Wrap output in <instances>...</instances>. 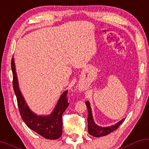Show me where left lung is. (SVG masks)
Returning a JSON list of instances; mask_svg holds the SVG:
<instances>
[{
	"label": "left lung",
	"mask_w": 149,
	"mask_h": 149,
	"mask_svg": "<svg viewBox=\"0 0 149 149\" xmlns=\"http://www.w3.org/2000/svg\"><path fill=\"white\" fill-rule=\"evenodd\" d=\"M86 105H87V110H88V118H87V122H88V133L90 135L93 136L95 137H100L108 135L110 133L113 132L116 129H118V127L122 124L123 121H124V119H121V121L116 123L115 125H112L111 126H108V127H102V126H98L97 124H95L94 121L93 116H92V110H91V107L89 102L87 101L86 102Z\"/></svg>",
	"instance_id": "1"
}]
</instances>
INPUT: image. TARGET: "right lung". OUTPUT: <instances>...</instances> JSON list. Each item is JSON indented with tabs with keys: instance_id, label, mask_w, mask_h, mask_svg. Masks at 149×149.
<instances>
[{
	"instance_id": "obj_1",
	"label": "right lung",
	"mask_w": 149,
	"mask_h": 149,
	"mask_svg": "<svg viewBox=\"0 0 149 149\" xmlns=\"http://www.w3.org/2000/svg\"><path fill=\"white\" fill-rule=\"evenodd\" d=\"M11 68L13 77V86L16 95L20 116L24 122L30 129L44 138L52 140L60 138L62 133V113L69 106L67 97L68 91L64 92L60 96L57 105L50 114L47 116H38L30 109L22 95L19 88L13 57L11 60Z\"/></svg>"
}]
</instances>
